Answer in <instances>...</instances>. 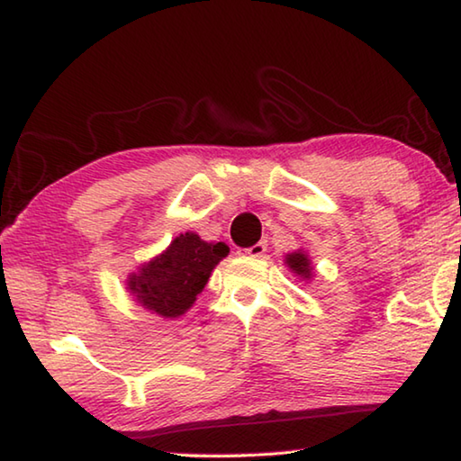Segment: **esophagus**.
<instances>
[{"label": "esophagus", "instance_id": "1", "mask_svg": "<svg viewBox=\"0 0 461 461\" xmlns=\"http://www.w3.org/2000/svg\"><path fill=\"white\" fill-rule=\"evenodd\" d=\"M267 248H268L267 241H258V244L246 248L244 254L246 256H252V258H260V256H264V252H267Z\"/></svg>", "mask_w": 461, "mask_h": 461}]
</instances>
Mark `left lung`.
Segmentation results:
<instances>
[{
    "label": "left lung",
    "instance_id": "left-lung-1",
    "mask_svg": "<svg viewBox=\"0 0 461 461\" xmlns=\"http://www.w3.org/2000/svg\"><path fill=\"white\" fill-rule=\"evenodd\" d=\"M285 264L291 268L296 276L309 280L313 276V267H311V260L307 258V254L303 249H296L293 254H286Z\"/></svg>",
    "mask_w": 461,
    "mask_h": 461
}]
</instances>
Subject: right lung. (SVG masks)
<instances>
[{
	"mask_svg": "<svg viewBox=\"0 0 461 461\" xmlns=\"http://www.w3.org/2000/svg\"><path fill=\"white\" fill-rule=\"evenodd\" d=\"M228 252L230 248L223 241L209 244L193 231L181 233L160 256L131 272L128 288L140 307L165 319L181 317L193 307L213 268Z\"/></svg>",
	"mask_w": 461,
	"mask_h": 461,
	"instance_id": "obj_1",
	"label": "right lung"
}]
</instances>
